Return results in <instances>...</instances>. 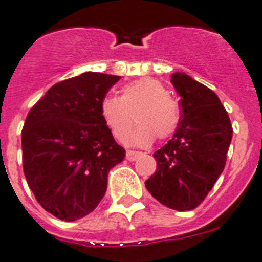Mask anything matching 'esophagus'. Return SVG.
<instances>
[{
  "instance_id": "esophagus-1",
  "label": "esophagus",
  "mask_w": 262,
  "mask_h": 262,
  "mask_svg": "<svg viewBox=\"0 0 262 262\" xmlns=\"http://www.w3.org/2000/svg\"><path fill=\"white\" fill-rule=\"evenodd\" d=\"M141 155H142V152L133 151V150H128V151H126V159L130 160V162H133V160H136L137 158L141 157Z\"/></svg>"
}]
</instances>
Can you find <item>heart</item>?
<instances>
[{
	"label": "heart",
	"instance_id": "b5f03b06",
	"mask_svg": "<svg viewBox=\"0 0 262 262\" xmlns=\"http://www.w3.org/2000/svg\"><path fill=\"white\" fill-rule=\"evenodd\" d=\"M137 112L138 126L129 136V142L147 147L155 141L167 140L180 124V108L158 79L145 77L122 87L120 98L105 96L100 102V117L115 138L128 137Z\"/></svg>",
	"mask_w": 262,
	"mask_h": 262
}]
</instances>
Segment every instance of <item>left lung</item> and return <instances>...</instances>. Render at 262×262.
I'll return each instance as SVG.
<instances>
[{
    "label": "left lung",
    "mask_w": 262,
    "mask_h": 262,
    "mask_svg": "<svg viewBox=\"0 0 262 262\" xmlns=\"http://www.w3.org/2000/svg\"><path fill=\"white\" fill-rule=\"evenodd\" d=\"M171 82L181 98L180 124L172 140L154 152L157 171L145 185L162 205L187 211L204 201L222 173L232 126L209 87L185 73H173Z\"/></svg>",
    "instance_id": "1"
}]
</instances>
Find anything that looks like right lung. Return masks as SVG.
Returning a JSON list of instances; mask_svg holds the SVG:
<instances>
[{"mask_svg": "<svg viewBox=\"0 0 262 262\" xmlns=\"http://www.w3.org/2000/svg\"><path fill=\"white\" fill-rule=\"evenodd\" d=\"M119 79L87 72L58 82L26 117V180L36 201L61 221L90 214L104 197L108 172L125 157L100 117V102Z\"/></svg>", "mask_w": 262, "mask_h": 262, "instance_id": "1", "label": "right lung"}]
</instances>
